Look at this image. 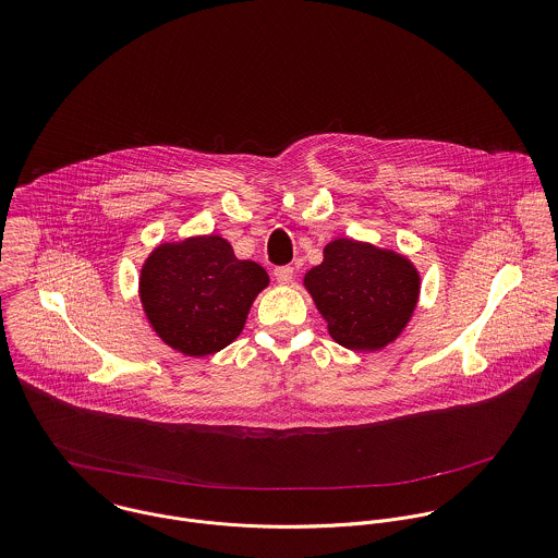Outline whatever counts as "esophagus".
<instances>
[{"label":"esophagus","instance_id":"esophagus-1","mask_svg":"<svg viewBox=\"0 0 558 558\" xmlns=\"http://www.w3.org/2000/svg\"><path fill=\"white\" fill-rule=\"evenodd\" d=\"M274 276L280 284H289L293 280V267L291 265H282V267H276L274 269Z\"/></svg>","mask_w":558,"mask_h":558}]
</instances>
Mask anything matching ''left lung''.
<instances>
[{
  "label": "left lung",
  "mask_w": 558,
  "mask_h": 558,
  "mask_svg": "<svg viewBox=\"0 0 558 558\" xmlns=\"http://www.w3.org/2000/svg\"><path fill=\"white\" fill-rule=\"evenodd\" d=\"M330 336L353 351H373L392 342L408 326L421 280L401 254L353 239H336L324 263L304 278Z\"/></svg>",
  "instance_id": "obj_1"
}]
</instances>
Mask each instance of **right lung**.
<instances>
[{"label":"right lung","instance_id":"add662e5","mask_svg":"<svg viewBox=\"0 0 558 558\" xmlns=\"http://www.w3.org/2000/svg\"><path fill=\"white\" fill-rule=\"evenodd\" d=\"M267 271L209 234L159 245L142 267L140 298L155 332L185 355H209L241 335Z\"/></svg>","mask_w":558,"mask_h":558}]
</instances>
